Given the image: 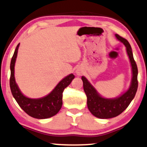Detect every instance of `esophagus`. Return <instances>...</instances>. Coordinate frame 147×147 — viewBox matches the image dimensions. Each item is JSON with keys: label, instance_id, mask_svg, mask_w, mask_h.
Masks as SVG:
<instances>
[{"label": "esophagus", "instance_id": "esophagus-1", "mask_svg": "<svg viewBox=\"0 0 147 147\" xmlns=\"http://www.w3.org/2000/svg\"><path fill=\"white\" fill-rule=\"evenodd\" d=\"M76 74H77V75L80 76L81 74H82V71H81L80 70H77V71H76Z\"/></svg>", "mask_w": 147, "mask_h": 147}]
</instances>
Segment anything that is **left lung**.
<instances>
[{"instance_id": "8db88e82", "label": "left lung", "mask_w": 147, "mask_h": 147, "mask_svg": "<svg viewBox=\"0 0 147 147\" xmlns=\"http://www.w3.org/2000/svg\"><path fill=\"white\" fill-rule=\"evenodd\" d=\"M117 39L124 43L127 48L131 65L132 67L133 77L131 84L129 90L126 91L120 97L114 99H107L101 97L91 84L88 82L86 78L82 76L83 88L87 98V107L89 110L94 116L98 118L108 119L114 118L122 113L128 107L132 100L135 97L138 87V67L133 56L132 49L130 44L125 38L118 34H115Z\"/></svg>"}]
</instances>
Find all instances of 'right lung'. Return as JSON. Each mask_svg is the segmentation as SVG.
<instances>
[{
	"label": "right lung",
	"instance_id": "obj_1",
	"mask_svg": "<svg viewBox=\"0 0 147 147\" xmlns=\"http://www.w3.org/2000/svg\"><path fill=\"white\" fill-rule=\"evenodd\" d=\"M19 45L20 43L16 48L10 64L11 75L9 78V85L11 94L20 108L30 116L38 119H45L52 117L58 113L61 109L64 89L69 85L75 76L71 74L65 77L45 97L39 99H31L25 97L18 89L14 78V65Z\"/></svg>",
	"mask_w": 147,
	"mask_h": 147
}]
</instances>
